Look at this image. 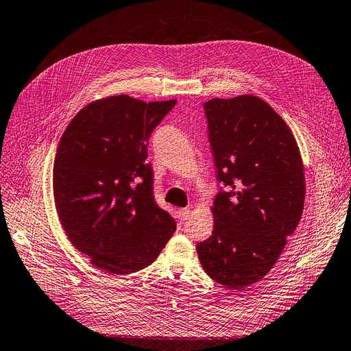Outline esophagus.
Listing matches in <instances>:
<instances>
[{
	"label": "esophagus",
	"instance_id": "1",
	"mask_svg": "<svg viewBox=\"0 0 351 351\" xmlns=\"http://www.w3.org/2000/svg\"><path fill=\"white\" fill-rule=\"evenodd\" d=\"M189 213H190V208H180L177 212V217L180 221H184V220H187Z\"/></svg>",
	"mask_w": 351,
	"mask_h": 351
}]
</instances>
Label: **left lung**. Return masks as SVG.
Segmentation results:
<instances>
[{"label":"left lung","instance_id":"8db88e82","mask_svg":"<svg viewBox=\"0 0 351 351\" xmlns=\"http://www.w3.org/2000/svg\"><path fill=\"white\" fill-rule=\"evenodd\" d=\"M217 180L215 228L199 259L216 282L242 289L268 274L301 220L305 183L291 130L261 97L206 102Z\"/></svg>","mask_w":351,"mask_h":351}]
</instances>
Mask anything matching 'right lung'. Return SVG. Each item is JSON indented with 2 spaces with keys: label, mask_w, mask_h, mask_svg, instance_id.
I'll list each match as a JSON object with an SVG mask.
<instances>
[{
  "label": "right lung",
  "mask_w": 351,
  "mask_h": 351,
  "mask_svg": "<svg viewBox=\"0 0 351 351\" xmlns=\"http://www.w3.org/2000/svg\"><path fill=\"white\" fill-rule=\"evenodd\" d=\"M177 101L127 95L96 101L70 121L56 152L53 191L73 246L109 275L144 269L177 224L154 199L148 141Z\"/></svg>",
  "instance_id": "obj_1"
}]
</instances>
